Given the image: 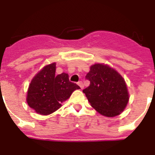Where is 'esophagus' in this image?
Returning <instances> with one entry per match:
<instances>
[{
	"label": "esophagus",
	"mask_w": 155,
	"mask_h": 155,
	"mask_svg": "<svg viewBox=\"0 0 155 155\" xmlns=\"http://www.w3.org/2000/svg\"><path fill=\"white\" fill-rule=\"evenodd\" d=\"M78 85L80 86L81 89H83V88H84V84H83V83L81 82V81H80V82H78Z\"/></svg>",
	"instance_id": "esophagus-1"
}]
</instances>
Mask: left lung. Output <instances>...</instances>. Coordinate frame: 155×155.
I'll return each mask as SVG.
<instances>
[{
    "label": "left lung",
    "instance_id": "8db88e82",
    "mask_svg": "<svg viewBox=\"0 0 155 155\" xmlns=\"http://www.w3.org/2000/svg\"><path fill=\"white\" fill-rule=\"evenodd\" d=\"M85 78L90 85L83 92L98 113L113 117L123 112L129 101V94L125 80L117 71L97 63L90 68Z\"/></svg>",
    "mask_w": 155,
    "mask_h": 155
}]
</instances>
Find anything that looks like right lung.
I'll use <instances>...</instances> for the list:
<instances>
[{"label":"right lung","mask_w":155,"mask_h":155,"mask_svg":"<svg viewBox=\"0 0 155 155\" xmlns=\"http://www.w3.org/2000/svg\"><path fill=\"white\" fill-rule=\"evenodd\" d=\"M56 63L42 68L31 80L27 92V103L30 108L42 115H48L61 107V103L80 87L70 82L68 75H55Z\"/></svg>","instance_id":"obj_1"}]
</instances>
